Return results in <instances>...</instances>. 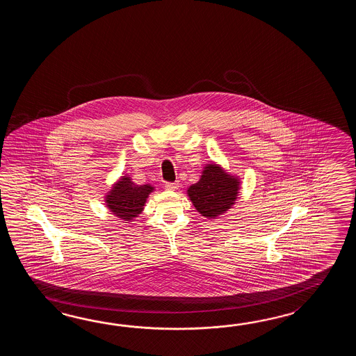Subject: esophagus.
Here are the masks:
<instances>
[{
  "mask_svg": "<svg viewBox=\"0 0 356 356\" xmlns=\"http://www.w3.org/2000/svg\"><path fill=\"white\" fill-rule=\"evenodd\" d=\"M178 187H179V183H178V181L167 183V184H165V189H168V191H175V189H178Z\"/></svg>",
  "mask_w": 356,
  "mask_h": 356,
  "instance_id": "esophagus-1",
  "label": "esophagus"
}]
</instances>
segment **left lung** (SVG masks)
Returning a JSON list of instances; mask_svg holds the SVG:
<instances>
[{
  "label": "left lung",
  "instance_id": "1",
  "mask_svg": "<svg viewBox=\"0 0 356 356\" xmlns=\"http://www.w3.org/2000/svg\"><path fill=\"white\" fill-rule=\"evenodd\" d=\"M241 189L239 178L227 175L219 164H206L200 181L187 189L197 211L207 219H216L232 209Z\"/></svg>",
  "mask_w": 356,
  "mask_h": 356
}]
</instances>
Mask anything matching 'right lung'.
<instances>
[{
    "label": "right lung",
    "instance_id": "obj_1",
    "mask_svg": "<svg viewBox=\"0 0 356 356\" xmlns=\"http://www.w3.org/2000/svg\"><path fill=\"white\" fill-rule=\"evenodd\" d=\"M152 191L154 187L150 184L138 186L131 177L123 175L106 193V207L120 219L132 221L144 210L146 200Z\"/></svg>",
    "mask_w": 356,
    "mask_h": 356
}]
</instances>
